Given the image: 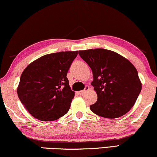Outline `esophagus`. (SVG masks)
<instances>
[{
  "label": "esophagus",
  "mask_w": 157,
  "mask_h": 157,
  "mask_svg": "<svg viewBox=\"0 0 157 157\" xmlns=\"http://www.w3.org/2000/svg\"><path fill=\"white\" fill-rule=\"evenodd\" d=\"M89 89H90V87H89L88 86H86V88H85V89H84L83 90H81V91H78V94L79 95H83L84 93H85L86 91H88Z\"/></svg>",
  "instance_id": "obj_1"
}]
</instances>
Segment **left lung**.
I'll return each mask as SVG.
<instances>
[{
  "mask_svg": "<svg viewBox=\"0 0 157 157\" xmlns=\"http://www.w3.org/2000/svg\"><path fill=\"white\" fill-rule=\"evenodd\" d=\"M78 54L93 72L91 85L97 93L98 100L90 106L91 111L108 119H117L129 112L142 89L134 65L109 50H79Z\"/></svg>",
  "mask_w": 157,
  "mask_h": 157,
  "instance_id": "obj_1",
  "label": "left lung"
}]
</instances>
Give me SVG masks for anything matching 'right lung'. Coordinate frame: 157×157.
Listing matches in <instances>:
<instances>
[{"instance_id": "obj_1", "label": "right lung", "mask_w": 157, "mask_h": 157, "mask_svg": "<svg viewBox=\"0 0 157 157\" xmlns=\"http://www.w3.org/2000/svg\"><path fill=\"white\" fill-rule=\"evenodd\" d=\"M78 51L48 54L31 62L20 77L17 95L31 115L50 121L63 117L70 108L75 93L67 78Z\"/></svg>"}]
</instances>
